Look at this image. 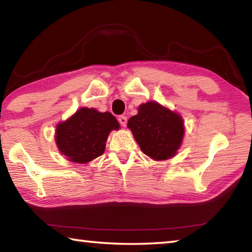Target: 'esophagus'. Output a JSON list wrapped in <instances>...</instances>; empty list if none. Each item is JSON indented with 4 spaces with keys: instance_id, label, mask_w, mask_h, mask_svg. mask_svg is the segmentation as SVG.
Wrapping results in <instances>:
<instances>
[{
    "instance_id": "34e87169",
    "label": "esophagus",
    "mask_w": 252,
    "mask_h": 252,
    "mask_svg": "<svg viewBox=\"0 0 252 252\" xmlns=\"http://www.w3.org/2000/svg\"><path fill=\"white\" fill-rule=\"evenodd\" d=\"M119 122H120V125H121L122 126H126V122H127L126 117H125V116L119 117Z\"/></svg>"
}]
</instances>
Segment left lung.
Returning a JSON list of instances; mask_svg holds the SVG:
<instances>
[{
	"label": "left lung",
	"mask_w": 252,
	"mask_h": 252,
	"mask_svg": "<svg viewBox=\"0 0 252 252\" xmlns=\"http://www.w3.org/2000/svg\"><path fill=\"white\" fill-rule=\"evenodd\" d=\"M135 141L152 160L171 159L181 148L185 122L180 114L150 101L139 105L138 114L127 121Z\"/></svg>",
	"instance_id": "left-lung-1"
}]
</instances>
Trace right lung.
I'll use <instances>...</instances> for the list:
<instances>
[{"instance_id":"add662e5","label":"right lung","mask_w":252,"mask_h":252,"mask_svg":"<svg viewBox=\"0 0 252 252\" xmlns=\"http://www.w3.org/2000/svg\"><path fill=\"white\" fill-rule=\"evenodd\" d=\"M120 125L110 112L81 108L65 121L59 122L55 144L60 153L76 163H89L103 155L110 132Z\"/></svg>"}]
</instances>
